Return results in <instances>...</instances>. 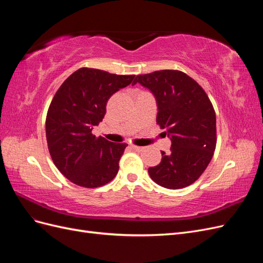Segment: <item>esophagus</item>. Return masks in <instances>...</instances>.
<instances>
[{"mask_svg":"<svg viewBox=\"0 0 263 263\" xmlns=\"http://www.w3.org/2000/svg\"><path fill=\"white\" fill-rule=\"evenodd\" d=\"M132 148H133L134 150H136V151H141V150L145 149L144 147H139V146H132Z\"/></svg>","mask_w":263,"mask_h":263,"instance_id":"1","label":"esophagus"}]
</instances>
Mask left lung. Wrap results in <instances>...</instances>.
Returning <instances> with one entry per match:
<instances>
[{"instance_id": "obj_1", "label": "left lung", "mask_w": 263, "mask_h": 263, "mask_svg": "<svg viewBox=\"0 0 263 263\" xmlns=\"http://www.w3.org/2000/svg\"><path fill=\"white\" fill-rule=\"evenodd\" d=\"M140 83L155 95L157 124L171 139L170 153L148 169L157 184L177 190L194 183L208 168L216 147V115L203 87L178 70L139 74Z\"/></svg>"}]
</instances>
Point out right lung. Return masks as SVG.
<instances>
[{"label": "right lung", "instance_id": "obj_1", "mask_svg": "<svg viewBox=\"0 0 263 263\" xmlns=\"http://www.w3.org/2000/svg\"><path fill=\"white\" fill-rule=\"evenodd\" d=\"M134 79L81 68L55 92L46 117L47 144L54 165L74 184L99 187L117 174L127 145L95 137L92 129L104 118L109 98Z\"/></svg>", "mask_w": 263, "mask_h": 263}]
</instances>
